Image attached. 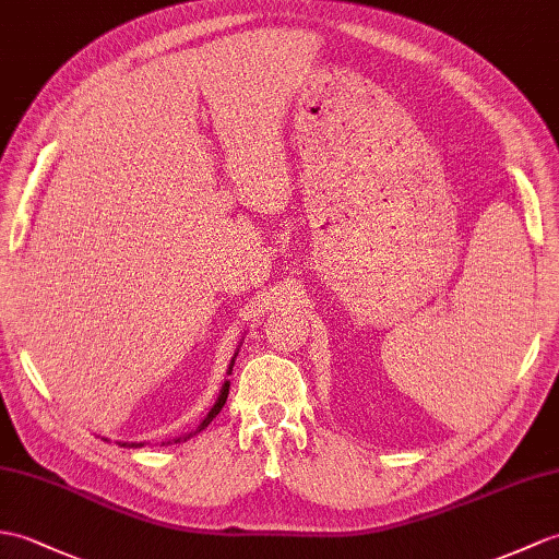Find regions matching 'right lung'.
Wrapping results in <instances>:
<instances>
[{"label": "right lung", "instance_id": "1", "mask_svg": "<svg viewBox=\"0 0 559 559\" xmlns=\"http://www.w3.org/2000/svg\"><path fill=\"white\" fill-rule=\"evenodd\" d=\"M230 369H233V365H230ZM228 388H230V383L226 381V383H224V388H221V395H218V400H216V405L212 407V412H210V414H206V419H204V421H202V424L198 426V431H202V428H204L206 424H210V421H212V419L216 417V414L221 412V407H224V405H226V397H228ZM198 431H194V433H198ZM186 438H190V436H186ZM186 438H183V440H186ZM176 443H180V438L176 440ZM123 445H126V443H123Z\"/></svg>", "mask_w": 559, "mask_h": 559}]
</instances>
